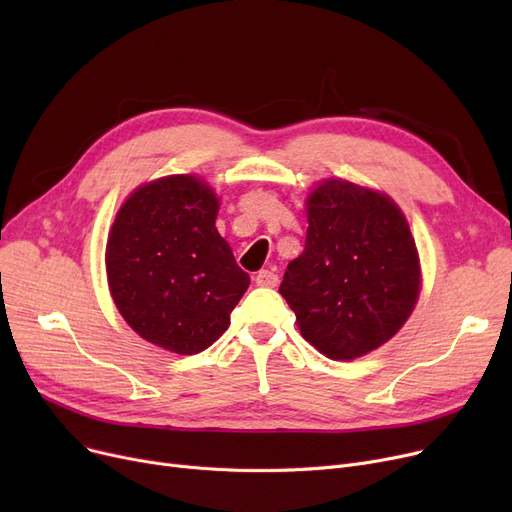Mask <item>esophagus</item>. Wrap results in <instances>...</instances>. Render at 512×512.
<instances>
[{"label":"esophagus","instance_id":"esophagus-1","mask_svg":"<svg viewBox=\"0 0 512 512\" xmlns=\"http://www.w3.org/2000/svg\"><path fill=\"white\" fill-rule=\"evenodd\" d=\"M255 282H257V286H270V288H274V286H278V274L272 272V270H261L255 276Z\"/></svg>","mask_w":512,"mask_h":512}]
</instances>
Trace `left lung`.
I'll return each instance as SVG.
<instances>
[{"label": "left lung", "mask_w": 512, "mask_h": 512, "mask_svg": "<svg viewBox=\"0 0 512 512\" xmlns=\"http://www.w3.org/2000/svg\"><path fill=\"white\" fill-rule=\"evenodd\" d=\"M305 251L288 263L280 294L321 355L363 357L415 309L421 267L400 207L371 188L324 180L307 197Z\"/></svg>", "instance_id": "1"}]
</instances>
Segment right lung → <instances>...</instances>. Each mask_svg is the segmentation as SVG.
Returning <instances> with one entry per match:
<instances>
[{
  "label": "right lung",
  "instance_id": "1",
  "mask_svg": "<svg viewBox=\"0 0 512 512\" xmlns=\"http://www.w3.org/2000/svg\"><path fill=\"white\" fill-rule=\"evenodd\" d=\"M220 201L197 176L147 182L120 207L105 247L126 324L176 355L205 351L230 326L251 278L215 228Z\"/></svg>",
  "mask_w": 512,
  "mask_h": 512
}]
</instances>
